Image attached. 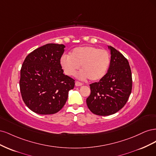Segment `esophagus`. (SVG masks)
<instances>
[{"mask_svg":"<svg viewBox=\"0 0 156 156\" xmlns=\"http://www.w3.org/2000/svg\"><path fill=\"white\" fill-rule=\"evenodd\" d=\"M82 85H83L82 83L79 82V81L75 82V86H76V87H80V86H82Z\"/></svg>","mask_w":156,"mask_h":156,"instance_id":"obj_1","label":"esophagus"}]
</instances>
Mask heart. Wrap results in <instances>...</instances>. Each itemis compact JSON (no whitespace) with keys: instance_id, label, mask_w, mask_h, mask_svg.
Wrapping results in <instances>:
<instances>
[{"instance_id":"heart-1","label":"heart","mask_w":156,"mask_h":156,"mask_svg":"<svg viewBox=\"0 0 156 156\" xmlns=\"http://www.w3.org/2000/svg\"><path fill=\"white\" fill-rule=\"evenodd\" d=\"M110 63V55L107 50L92 46L75 48L69 55H64L60 60V66L67 75H74L81 65L82 70L78 77L88 78L91 81H98L104 77Z\"/></svg>"}]
</instances>
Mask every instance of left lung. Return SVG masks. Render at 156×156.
Listing matches in <instances>:
<instances>
[{
    "mask_svg": "<svg viewBox=\"0 0 156 156\" xmlns=\"http://www.w3.org/2000/svg\"><path fill=\"white\" fill-rule=\"evenodd\" d=\"M108 72L99 82L90 84L91 93L87 104L92 113L108 116L120 110L127 103L132 90L129 64L124 55L111 46Z\"/></svg>",
    "mask_w": 156,
    "mask_h": 156,
    "instance_id": "8db88e82",
    "label": "left lung"
}]
</instances>
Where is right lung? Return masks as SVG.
Here are the masks:
<instances>
[{"mask_svg": "<svg viewBox=\"0 0 156 156\" xmlns=\"http://www.w3.org/2000/svg\"><path fill=\"white\" fill-rule=\"evenodd\" d=\"M63 44H48L27 55L21 69L20 87L23 101L40 115H52L65 105L75 80L63 73L60 64Z\"/></svg>", "mask_w": 156, "mask_h": 156, "instance_id": "right-lung-1", "label": "right lung"}]
</instances>
